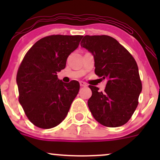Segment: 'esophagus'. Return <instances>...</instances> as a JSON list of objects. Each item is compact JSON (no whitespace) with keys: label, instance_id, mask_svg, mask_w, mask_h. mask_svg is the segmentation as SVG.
<instances>
[{"label":"esophagus","instance_id":"esophagus-1","mask_svg":"<svg viewBox=\"0 0 160 160\" xmlns=\"http://www.w3.org/2000/svg\"><path fill=\"white\" fill-rule=\"evenodd\" d=\"M80 86H87V84H86L85 82H82V81L80 82Z\"/></svg>","mask_w":160,"mask_h":160}]
</instances>
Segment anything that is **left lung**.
Listing matches in <instances>:
<instances>
[{"mask_svg": "<svg viewBox=\"0 0 160 160\" xmlns=\"http://www.w3.org/2000/svg\"><path fill=\"white\" fill-rule=\"evenodd\" d=\"M80 45L93 55L95 74L108 80L104 92L89 86L92 93L88 100L92 114L104 126H122L135 112L142 90L135 58L117 40L108 35H86Z\"/></svg>", "mask_w": 160, "mask_h": 160, "instance_id": "obj_1", "label": "left lung"}]
</instances>
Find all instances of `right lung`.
I'll list each match as a JSON object with an SVG mask.
<instances>
[{"label": "right lung", "instance_id": "right-lung-1", "mask_svg": "<svg viewBox=\"0 0 160 160\" xmlns=\"http://www.w3.org/2000/svg\"><path fill=\"white\" fill-rule=\"evenodd\" d=\"M82 36L51 35L37 41L28 51L16 76L19 101L28 120L41 128H51L65 120L78 94L80 83H65L57 72L78 47Z\"/></svg>", "mask_w": 160, "mask_h": 160}]
</instances>
